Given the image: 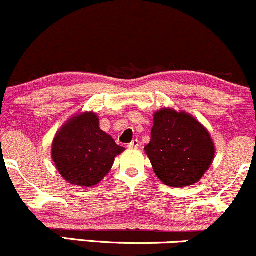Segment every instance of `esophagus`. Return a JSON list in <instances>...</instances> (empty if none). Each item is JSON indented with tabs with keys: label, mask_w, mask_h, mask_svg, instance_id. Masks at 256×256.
I'll list each match as a JSON object with an SVG mask.
<instances>
[{
	"label": "esophagus",
	"mask_w": 256,
	"mask_h": 256,
	"mask_svg": "<svg viewBox=\"0 0 256 256\" xmlns=\"http://www.w3.org/2000/svg\"><path fill=\"white\" fill-rule=\"evenodd\" d=\"M128 148H138L140 147V141L138 140H134V141H131L130 144H128Z\"/></svg>",
	"instance_id": "obj_1"
}]
</instances>
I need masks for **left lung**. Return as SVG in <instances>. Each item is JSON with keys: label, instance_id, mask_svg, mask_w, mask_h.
<instances>
[{"label": "left lung", "instance_id": "obj_1", "mask_svg": "<svg viewBox=\"0 0 256 256\" xmlns=\"http://www.w3.org/2000/svg\"><path fill=\"white\" fill-rule=\"evenodd\" d=\"M156 176L168 186H189L202 178L214 157L207 130L186 112L162 109L153 118L144 147Z\"/></svg>", "mask_w": 256, "mask_h": 256}]
</instances>
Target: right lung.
I'll use <instances>...</instances> for the list:
<instances>
[{"label": "right lung", "mask_w": 256, "mask_h": 256, "mask_svg": "<svg viewBox=\"0 0 256 256\" xmlns=\"http://www.w3.org/2000/svg\"><path fill=\"white\" fill-rule=\"evenodd\" d=\"M124 150L100 130L96 114L84 112L67 121L56 134L51 156L70 184L93 186L109 173L114 158Z\"/></svg>", "instance_id": "right-lung-1"}]
</instances>
